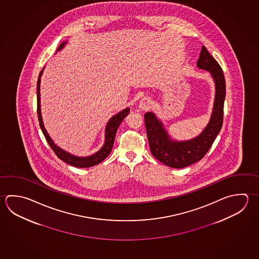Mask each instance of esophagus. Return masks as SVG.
Wrapping results in <instances>:
<instances>
[{"label": "esophagus", "instance_id": "obj_1", "mask_svg": "<svg viewBox=\"0 0 259 259\" xmlns=\"http://www.w3.org/2000/svg\"><path fill=\"white\" fill-rule=\"evenodd\" d=\"M151 100L149 98H144V99H141L139 103V108L141 110H147L148 108H150L151 107Z\"/></svg>", "mask_w": 259, "mask_h": 259}]
</instances>
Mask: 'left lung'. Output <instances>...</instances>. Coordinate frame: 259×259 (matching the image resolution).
<instances>
[{"instance_id": "obj_1", "label": "left lung", "mask_w": 259, "mask_h": 259, "mask_svg": "<svg viewBox=\"0 0 259 259\" xmlns=\"http://www.w3.org/2000/svg\"><path fill=\"white\" fill-rule=\"evenodd\" d=\"M196 66L199 69L210 73L215 87L211 117L199 135L191 140H175L169 135L162 120L156 116L155 113L151 111L144 115L151 154L161 163L175 169L187 167L202 159L212 146L223 125L226 80L221 66L203 46Z\"/></svg>"}]
</instances>
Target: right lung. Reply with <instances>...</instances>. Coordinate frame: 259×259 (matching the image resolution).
Returning a JSON list of instances; mask_svg holds the SVG:
<instances>
[{
	"label": "right lung",
	"mask_w": 259,
	"mask_h": 259,
	"mask_svg": "<svg viewBox=\"0 0 259 259\" xmlns=\"http://www.w3.org/2000/svg\"><path fill=\"white\" fill-rule=\"evenodd\" d=\"M67 42H63L58 47L57 52L62 50ZM46 66L42 68V71L39 74V77L37 80V115L38 120L40 124V127L42 130L44 135L46 137L49 146L51 147L54 152L57 154V157L60 160L65 161L67 164L77 167V168H89L95 165L99 164L102 160H105L109 153L112 151L113 144L115 141L116 133L118 131V126L122 122L123 119L127 117L130 113V108H124L121 111L115 114L111 118L108 119V123L105 127V141H104L103 146L99 149V151H96L93 154L89 156H76L69 153L68 151L63 150L62 148L57 146L54 142L52 138L47 132V128L45 127L44 121H42V112H41V101H40V84H41V77H42V72L45 70Z\"/></svg>",
	"instance_id": "add662e5"
}]
</instances>
